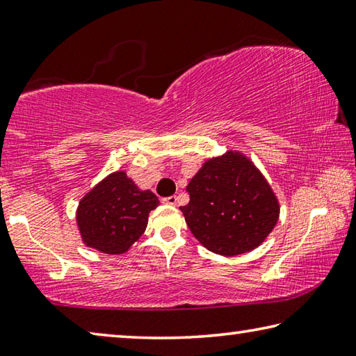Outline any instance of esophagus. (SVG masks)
Instances as JSON below:
<instances>
[{"mask_svg": "<svg viewBox=\"0 0 356 356\" xmlns=\"http://www.w3.org/2000/svg\"><path fill=\"white\" fill-rule=\"evenodd\" d=\"M163 204H166V206H176V204H177V197H176V196L163 197Z\"/></svg>", "mask_w": 356, "mask_h": 356, "instance_id": "34e87169", "label": "esophagus"}]
</instances>
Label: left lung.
<instances>
[{
	"mask_svg": "<svg viewBox=\"0 0 356 356\" xmlns=\"http://www.w3.org/2000/svg\"><path fill=\"white\" fill-rule=\"evenodd\" d=\"M190 202L180 207L193 236L209 251L237 256L257 248L280 218L278 197L242 152L204 161L186 185Z\"/></svg>",
	"mask_w": 356,
	"mask_h": 356,
	"instance_id": "left-lung-1",
	"label": "left lung"
}]
</instances>
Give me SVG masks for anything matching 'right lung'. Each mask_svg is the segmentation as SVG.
<instances>
[{
	"mask_svg": "<svg viewBox=\"0 0 356 356\" xmlns=\"http://www.w3.org/2000/svg\"><path fill=\"white\" fill-rule=\"evenodd\" d=\"M160 201L140 190L125 171L108 174L78 202L76 226L83 243L105 254H124L147 227Z\"/></svg>",
	"mask_w": 356,
	"mask_h": 356,
	"instance_id": "right-lung-1",
	"label": "right lung"
}]
</instances>
